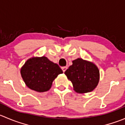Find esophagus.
<instances>
[{"label": "esophagus", "instance_id": "34e87169", "mask_svg": "<svg viewBox=\"0 0 125 125\" xmlns=\"http://www.w3.org/2000/svg\"><path fill=\"white\" fill-rule=\"evenodd\" d=\"M67 68H68L67 66H64V67H62V70L63 72V73H65V71H66V70H67Z\"/></svg>", "mask_w": 125, "mask_h": 125}]
</instances>
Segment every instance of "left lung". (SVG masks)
Here are the masks:
<instances>
[{"label": "left lung", "instance_id": "obj_1", "mask_svg": "<svg viewBox=\"0 0 125 125\" xmlns=\"http://www.w3.org/2000/svg\"><path fill=\"white\" fill-rule=\"evenodd\" d=\"M65 74L73 83L74 90L79 94L93 91L100 80V72L96 65L81 58L73 60Z\"/></svg>", "mask_w": 125, "mask_h": 125}]
</instances>
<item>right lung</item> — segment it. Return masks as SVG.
<instances>
[{
  "mask_svg": "<svg viewBox=\"0 0 125 125\" xmlns=\"http://www.w3.org/2000/svg\"><path fill=\"white\" fill-rule=\"evenodd\" d=\"M62 73L57 64L45 56L30 58L21 69V76L25 85L39 93L50 90L54 79Z\"/></svg>",
  "mask_w": 125,
  "mask_h": 125,
  "instance_id": "add662e5",
  "label": "right lung"
}]
</instances>
